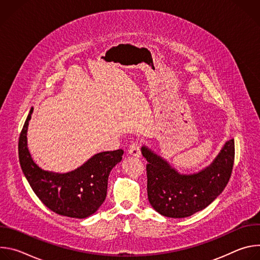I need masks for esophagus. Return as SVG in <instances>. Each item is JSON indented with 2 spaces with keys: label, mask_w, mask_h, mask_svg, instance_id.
I'll use <instances>...</instances> for the list:
<instances>
[{
  "label": "esophagus",
  "mask_w": 260,
  "mask_h": 260,
  "mask_svg": "<svg viewBox=\"0 0 260 260\" xmlns=\"http://www.w3.org/2000/svg\"><path fill=\"white\" fill-rule=\"evenodd\" d=\"M128 153L138 157L141 155V144L139 141H134L131 143L128 147Z\"/></svg>",
  "instance_id": "obj_1"
}]
</instances>
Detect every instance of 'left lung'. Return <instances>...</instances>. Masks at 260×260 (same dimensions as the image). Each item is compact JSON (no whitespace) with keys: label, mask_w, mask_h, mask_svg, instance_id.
I'll return each instance as SVG.
<instances>
[{"label":"left lung","mask_w":260,"mask_h":260,"mask_svg":"<svg viewBox=\"0 0 260 260\" xmlns=\"http://www.w3.org/2000/svg\"><path fill=\"white\" fill-rule=\"evenodd\" d=\"M147 194L159 214L184 218L208 207L226 186L235 161V140L228 141L213 164L193 175H181L147 147Z\"/></svg>","instance_id":"obj_1"}]
</instances>
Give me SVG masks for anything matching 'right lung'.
Instances as JSON below:
<instances>
[{"label":"right lung","instance_id":"1","mask_svg":"<svg viewBox=\"0 0 260 260\" xmlns=\"http://www.w3.org/2000/svg\"><path fill=\"white\" fill-rule=\"evenodd\" d=\"M32 113L30 109L18 141V156L21 170L32 191L52 212L67 217L86 218L104 203L109 174L121 159L122 149L101 152L79 169L57 174L43 171L28 152L26 132Z\"/></svg>","mask_w":260,"mask_h":260}]
</instances>
